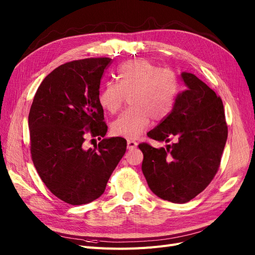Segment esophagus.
<instances>
[{
    "label": "esophagus",
    "instance_id": "esophagus-1",
    "mask_svg": "<svg viewBox=\"0 0 255 255\" xmlns=\"http://www.w3.org/2000/svg\"><path fill=\"white\" fill-rule=\"evenodd\" d=\"M136 145H137V142H136L135 140H133V139H128V150L135 149Z\"/></svg>",
    "mask_w": 255,
    "mask_h": 255
}]
</instances>
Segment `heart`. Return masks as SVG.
<instances>
[{
	"label": "heart",
	"mask_w": 255,
	"mask_h": 255,
	"mask_svg": "<svg viewBox=\"0 0 255 255\" xmlns=\"http://www.w3.org/2000/svg\"><path fill=\"white\" fill-rule=\"evenodd\" d=\"M118 83H106L99 94V103L116 114L128 96L130 107L114 120V135L135 138L150 127L151 120L161 121L172 111L180 90L176 73L145 58L123 63L117 70Z\"/></svg>",
	"instance_id": "b5f03b06"
}]
</instances>
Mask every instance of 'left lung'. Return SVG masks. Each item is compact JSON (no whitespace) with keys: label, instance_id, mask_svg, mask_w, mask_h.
<instances>
[{"label":"left lung","instance_id":"8db88e82","mask_svg":"<svg viewBox=\"0 0 255 255\" xmlns=\"http://www.w3.org/2000/svg\"><path fill=\"white\" fill-rule=\"evenodd\" d=\"M188 87L176 97L172 111L148 137L170 142L156 149L138 144L142 173L157 197L186 203L202 192L217 173L228 138L222 100L195 74L182 73Z\"/></svg>","mask_w":255,"mask_h":255}]
</instances>
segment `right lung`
Returning a JSON list of instances; mask_svg holds the SVG:
<instances>
[{
    "instance_id": "add662e5",
    "label": "right lung",
    "mask_w": 255,
    "mask_h": 255,
    "mask_svg": "<svg viewBox=\"0 0 255 255\" xmlns=\"http://www.w3.org/2000/svg\"><path fill=\"white\" fill-rule=\"evenodd\" d=\"M112 58L69 61L47 75L28 115L30 155L45 186L61 201L81 205L101 196L127 151L122 137L83 149L86 135L99 139L107 126L99 103L100 83Z\"/></svg>"
}]
</instances>
